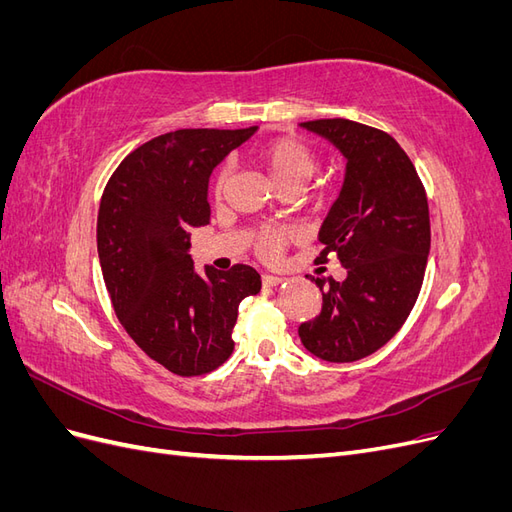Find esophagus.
Listing matches in <instances>:
<instances>
[{
  "mask_svg": "<svg viewBox=\"0 0 512 512\" xmlns=\"http://www.w3.org/2000/svg\"><path fill=\"white\" fill-rule=\"evenodd\" d=\"M284 284V277L280 275H262V286L265 288H273V286H280Z\"/></svg>",
  "mask_w": 512,
  "mask_h": 512,
  "instance_id": "obj_1",
  "label": "esophagus"
}]
</instances>
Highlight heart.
Listing matches in <instances>:
<instances>
[{
	"label": "heart",
	"instance_id": "heart-1",
	"mask_svg": "<svg viewBox=\"0 0 512 512\" xmlns=\"http://www.w3.org/2000/svg\"><path fill=\"white\" fill-rule=\"evenodd\" d=\"M256 160L265 166L271 181L280 188H299L316 173L318 160L305 141L297 136H277L254 149ZM230 179V168L222 166L213 179V196L220 198ZM290 237L286 228H262L258 232L256 247L265 258H275L282 252V245Z\"/></svg>",
	"mask_w": 512,
	"mask_h": 512
}]
</instances>
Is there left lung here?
I'll list each match as a JSON object with an SVG mask.
<instances>
[{
	"label": "left lung",
	"instance_id": "obj_1",
	"mask_svg": "<svg viewBox=\"0 0 512 512\" xmlns=\"http://www.w3.org/2000/svg\"><path fill=\"white\" fill-rule=\"evenodd\" d=\"M346 162L344 181L324 218L316 262L337 258L342 282H316L322 309L299 327L301 344L329 363L374 354L399 331L416 303L429 254L423 183L393 136L350 119L303 121Z\"/></svg>",
	"mask_w": 512,
	"mask_h": 512
}]
</instances>
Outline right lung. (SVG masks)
<instances>
[{
  "label": "right lung",
  "mask_w": 512,
  "mask_h": 512,
  "mask_svg": "<svg viewBox=\"0 0 512 512\" xmlns=\"http://www.w3.org/2000/svg\"><path fill=\"white\" fill-rule=\"evenodd\" d=\"M258 128L177 130L134 149L108 179L98 258L121 327L177 376L220 367L235 348L239 303L260 290L247 265L222 273L190 256V230L209 224V177Z\"/></svg>",
  "instance_id": "obj_1"
}]
</instances>
